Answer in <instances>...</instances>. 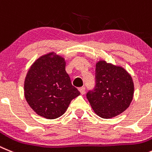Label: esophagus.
Wrapping results in <instances>:
<instances>
[{
  "mask_svg": "<svg viewBox=\"0 0 152 152\" xmlns=\"http://www.w3.org/2000/svg\"><path fill=\"white\" fill-rule=\"evenodd\" d=\"M79 91H80V93H81L82 95H83L84 93H85V87L83 86V87H80V88H79Z\"/></svg>",
  "mask_w": 152,
  "mask_h": 152,
  "instance_id": "esophagus-1",
  "label": "esophagus"
}]
</instances>
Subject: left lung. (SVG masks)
I'll return each instance as SVG.
<instances>
[{"label":"left lung","instance_id":"obj_1","mask_svg":"<svg viewBox=\"0 0 152 152\" xmlns=\"http://www.w3.org/2000/svg\"><path fill=\"white\" fill-rule=\"evenodd\" d=\"M96 81L94 90L86 95L96 114L111 118L129 107L134 96V83L125 68L99 60L96 64Z\"/></svg>","mask_w":152,"mask_h":152}]
</instances>
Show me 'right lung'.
<instances>
[{"label": "right lung", "instance_id": "right-lung-1", "mask_svg": "<svg viewBox=\"0 0 152 152\" xmlns=\"http://www.w3.org/2000/svg\"><path fill=\"white\" fill-rule=\"evenodd\" d=\"M65 68V59L55 52L39 56L30 66L24 80V96L38 115L47 119L59 118L80 96Z\"/></svg>", "mask_w": 152, "mask_h": 152}]
</instances>
